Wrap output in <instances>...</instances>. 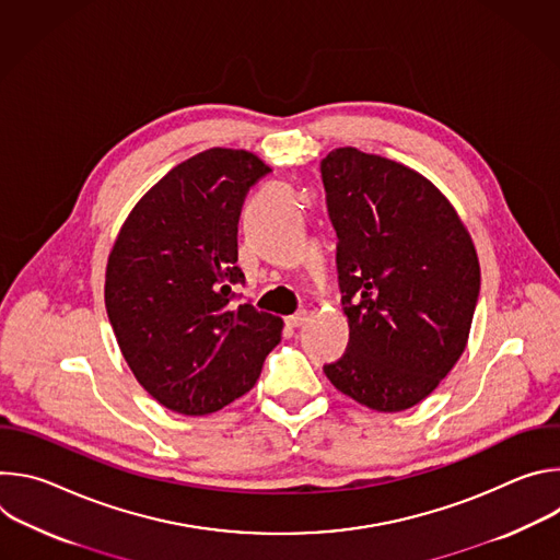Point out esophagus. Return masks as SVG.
<instances>
[{
    "instance_id": "esophagus-1",
    "label": "esophagus",
    "mask_w": 560,
    "mask_h": 560,
    "mask_svg": "<svg viewBox=\"0 0 560 560\" xmlns=\"http://www.w3.org/2000/svg\"><path fill=\"white\" fill-rule=\"evenodd\" d=\"M305 318H307V312H305V310H299V312L285 316V326H288V328H301V326L305 324Z\"/></svg>"
}]
</instances>
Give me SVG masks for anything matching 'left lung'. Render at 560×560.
I'll return each mask as SVG.
<instances>
[{
	"instance_id": "8db88e82",
	"label": "left lung",
	"mask_w": 560,
	"mask_h": 560,
	"mask_svg": "<svg viewBox=\"0 0 560 560\" xmlns=\"http://www.w3.org/2000/svg\"><path fill=\"white\" fill-rule=\"evenodd\" d=\"M350 326L330 383L376 412H404L460 359L481 290L471 236L421 173L352 145L322 159Z\"/></svg>"
}]
</instances>
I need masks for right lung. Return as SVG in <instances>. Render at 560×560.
Segmentation results:
<instances>
[{
	"instance_id": "1",
	"label": "right lung",
	"mask_w": 560,
	"mask_h": 560,
	"mask_svg": "<svg viewBox=\"0 0 560 560\" xmlns=\"http://www.w3.org/2000/svg\"><path fill=\"white\" fill-rule=\"evenodd\" d=\"M270 166L248 150H203L159 179L126 217L106 266V312L141 387L201 417L253 389L281 341V316L234 303L244 283L236 223Z\"/></svg>"
}]
</instances>
